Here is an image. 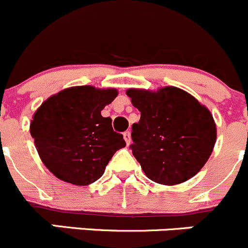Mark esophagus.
<instances>
[{
  "mask_svg": "<svg viewBox=\"0 0 248 248\" xmlns=\"http://www.w3.org/2000/svg\"><path fill=\"white\" fill-rule=\"evenodd\" d=\"M123 136H124V140H125V142H126V145H130V142H131V134H130V131H125V133L123 134Z\"/></svg>",
  "mask_w": 248,
  "mask_h": 248,
  "instance_id": "esophagus-1",
  "label": "esophagus"
}]
</instances>
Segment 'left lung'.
<instances>
[{"label": "left lung", "mask_w": 248, "mask_h": 248, "mask_svg": "<svg viewBox=\"0 0 248 248\" xmlns=\"http://www.w3.org/2000/svg\"><path fill=\"white\" fill-rule=\"evenodd\" d=\"M126 95L141 112L133 124L130 150L147 178L175 185L196 175L216 143L211 112L178 87L157 93L130 89Z\"/></svg>", "instance_id": "obj_1"}]
</instances>
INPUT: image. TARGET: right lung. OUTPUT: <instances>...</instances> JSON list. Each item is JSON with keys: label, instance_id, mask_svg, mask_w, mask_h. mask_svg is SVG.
Segmentation results:
<instances>
[{"label": "right lung", "instance_id": "obj_1", "mask_svg": "<svg viewBox=\"0 0 248 248\" xmlns=\"http://www.w3.org/2000/svg\"><path fill=\"white\" fill-rule=\"evenodd\" d=\"M114 89L77 86L45 101L34 114L30 134L41 161L58 179L74 185L95 183L115 152L125 147L112 119L101 115Z\"/></svg>", "mask_w": 248, "mask_h": 248}]
</instances>
